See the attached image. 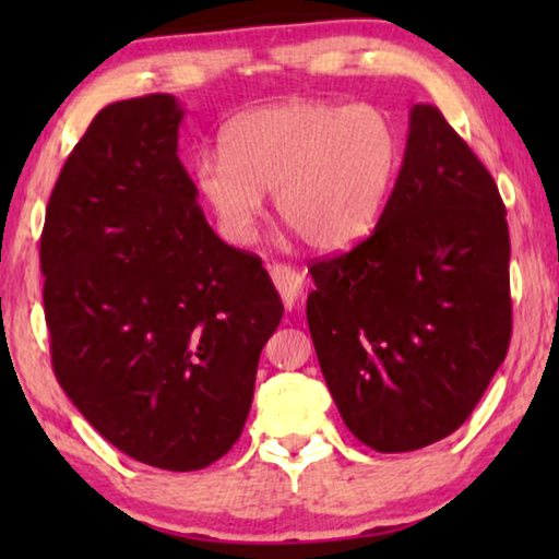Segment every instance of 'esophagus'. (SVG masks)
Returning a JSON list of instances; mask_svg holds the SVG:
<instances>
[{
  "label": "esophagus",
  "instance_id": "obj_1",
  "mask_svg": "<svg viewBox=\"0 0 559 559\" xmlns=\"http://www.w3.org/2000/svg\"><path fill=\"white\" fill-rule=\"evenodd\" d=\"M270 274H272L274 287H277V293L282 297V302H285L287 308H293V305L297 302V297H300V293H302V285H305L302 272H297L295 266H289V264H272Z\"/></svg>",
  "mask_w": 559,
  "mask_h": 559
}]
</instances>
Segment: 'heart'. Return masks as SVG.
Here are the masks:
<instances>
[{
  "mask_svg": "<svg viewBox=\"0 0 559 559\" xmlns=\"http://www.w3.org/2000/svg\"><path fill=\"white\" fill-rule=\"evenodd\" d=\"M402 165L404 134L381 106L289 98L234 119L226 147L198 152L193 182L228 241L254 239L274 193L310 249L346 251L377 228Z\"/></svg>",
  "mask_w": 559,
  "mask_h": 559,
  "instance_id": "b5f03b06",
  "label": "heart"
}]
</instances>
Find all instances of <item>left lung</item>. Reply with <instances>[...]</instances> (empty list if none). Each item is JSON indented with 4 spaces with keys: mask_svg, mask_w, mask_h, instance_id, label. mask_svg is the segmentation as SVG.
Instances as JSON below:
<instances>
[{
    "mask_svg": "<svg viewBox=\"0 0 559 559\" xmlns=\"http://www.w3.org/2000/svg\"><path fill=\"white\" fill-rule=\"evenodd\" d=\"M509 257L491 173L438 106L417 104L377 228L310 266L320 371L364 445L407 453L471 417L509 350Z\"/></svg>",
    "mask_w": 559,
    "mask_h": 559,
    "instance_id": "1",
    "label": "left lung"
}]
</instances>
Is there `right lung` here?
Masks as SVG:
<instances>
[{
    "instance_id": "add662e5",
    "label": "right lung",
    "mask_w": 559,
    "mask_h": 559,
    "mask_svg": "<svg viewBox=\"0 0 559 559\" xmlns=\"http://www.w3.org/2000/svg\"><path fill=\"white\" fill-rule=\"evenodd\" d=\"M180 119L170 94L98 111L40 236L58 384L102 438L163 471L205 468L239 440L285 312L262 259L205 221Z\"/></svg>"
}]
</instances>
